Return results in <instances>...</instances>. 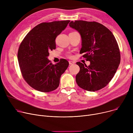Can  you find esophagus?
I'll return each mask as SVG.
<instances>
[{
    "label": "esophagus",
    "instance_id": "34e87169",
    "mask_svg": "<svg viewBox=\"0 0 133 133\" xmlns=\"http://www.w3.org/2000/svg\"><path fill=\"white\" fill-rule=\"evenodd\" d=\"M69 65H72V64H75V62L72 61H69Z\"/></svg>",
    "mask_w": 133,
    "mask_h": 133
}]
</instances>
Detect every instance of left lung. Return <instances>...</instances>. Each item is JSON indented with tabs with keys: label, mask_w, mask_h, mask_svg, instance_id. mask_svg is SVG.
<instances>
[{
	"label": "left lung",
	"mask_w": 133,
	"mask_h": 133,
	"mask_svg": "<svg viewBox=\"0 0 133 133\" xmlns=\"http://www.w3.org/2000/svg\"><path fill=\"white\" fill-rule=\"evenodd\" d=\"M69 26L81 38L80 53L89 61L87 66L77 62L80 71L76 82L81 88L95 92L105 87L112 79L120 63V53L113 34L103 25L95 22L72 21Z\"/></svg>",
	"instance_id": "obj_1"
}]
</instances>
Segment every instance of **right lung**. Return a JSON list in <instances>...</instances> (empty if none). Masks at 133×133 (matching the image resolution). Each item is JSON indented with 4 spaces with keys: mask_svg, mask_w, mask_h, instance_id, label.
<instances>
[{
    "mask_svg": "<svg viewBox=\"0 0 133 133\" xmlns=\"http://www.w3.org/2000/svg\"><path fill=\"white\" fill-rule=\"evenodd\" d=\"M69 22L41 23L28 33L19 46L18 60L23 78L38 91L50 92L57 89L61 75L68 67L69 62L65 59L53 65L48 57L49 51L56 48L55 38Z\"/></svg>",
    "mask_w": 133,
    "mask_h": 133,
    "instance_id": "add662e5",
    "label": "right lung"
}]
</instances>
